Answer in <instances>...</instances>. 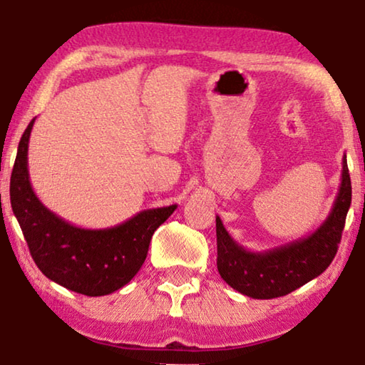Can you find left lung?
<instances>
[{
	"label": "left lung",
	"mask_w": 365,
	"mask_h": 365,
	"mask_svg": "<svg viewBox=\"0 0 365 365\" xmlns=\"http://www.w3.org/2000/svg\"><path fill=\"white\" fill-rule=\"evenodd\" d=\"M351 197V178L344 155L341 184L331 212L309 235L265 252H252L237 244L215 215L217 270L222 279L245 297L272 299L284 297L319 277L336 257Z\"/></svg>",
	"instance_id": "obj_1"
}]
</instances>
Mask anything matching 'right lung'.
Segmentation results:
<instances>
[{
    "mask_svg": "<svg viewBox=\"0 0 365 365\" xmlns=\"http://www.w3.org/2000/svg\"><path fill=\"white\" fill-rule=\"evenodd\" d=\"M34 121L21 136L9 184L13 212L31 257L47 278L71 292L87 297L117 292L138 273L153 234L178 205L141 210L107 229H83L59 217L31 186L28 148Z\"/></svg>",
    "mask_w": 365,
    "mask_h": 365,
    "instance_id": "1",
    "label": "right lung"
}]
</instances>
